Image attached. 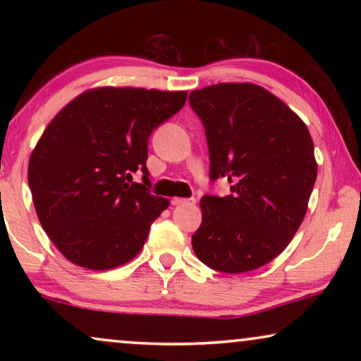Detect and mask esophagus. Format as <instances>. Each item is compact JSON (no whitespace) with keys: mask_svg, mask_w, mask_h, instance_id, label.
<instances>
[{"mask_svg":"<svg viewBox=\"0 0 361 361\" xmlns=\"http://www.w3.org/2000/svg\"><path fill=\"white\" fill-rule=\"evenodd\" d=\"M171 204L174 205V207H177V205H194L195 204V199H172L171 200Z\"/></svg>","mask_w":361,"mask_h":361,"instance_id":"1","label":"esophagus"}]
</instances>
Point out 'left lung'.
I'll use <instances>...</instances> for the list:
<instances>
[{
	"instance_id": "8db88e82",
	"label": "left lung",
	"mask_w": 361,
	"mask_h": 361,
	"mask_svg": "<svg viewBox=\"0 0 361 361\" xmlns=\"http://www.w3.org/2000/svg\"><path fill=\"white\" fill-rule=\"evenodd\" d=\"M205 128L210 180L230 195H204L192 235L197 258L220 273H246L283 253L302 224L317 179L314 142L290 108L253 83H219L189 95Z\"/></svg>"
}]
</instances>
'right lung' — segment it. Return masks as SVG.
Listing matches in <instances>:
<instances>
[{
    "label": "right lung",
    "instance_id": "right-lung-1",
    "mask_svg": "<svg viewBox=\"0 0 361 361\" xmlns=\"http://www.w3.org/2000/svg\"><path fill=\"white\" fill-rule=\"evenodd\" d=\"M185 98L187 92L93 88L49 123L27 182L42 228L73 264L111 269L140 253L169 205L149 190L147 141ZM137 170L142 183L132 182Z\"/></svg>",
    "mask_w": 361,
    "mask_h": 361
}]
</instances>
